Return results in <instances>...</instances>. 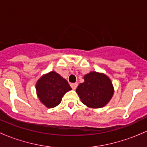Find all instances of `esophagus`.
<instances>
[{
    "label": "esophagus",
    "instance_id": "1",
    "mask_svg": "<svg viewBox=\"0 0 147 147\" xmlns=\"http://www.w3.org/2000/svg\"><path fill=\"white\" fill-rule=\"evenodd\" d=\"M78 83H71L70 84V86L72 88V90H75L77 88V87H78Z\"/></svg>",
    "mask_w": 147,
    "mask_h": 147
}]
</instances>
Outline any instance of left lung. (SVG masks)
<instances>
[{"label": "left lung", "mask_w": 147, "mask_h": 147, "mask_svg": "<svg viewBox=\"0 0 147 147\" xmlns=\"http://www.w3.org/2000/svg\"><path fill=\"white\" fill-rule=\"evenodd\" d=\"M76 92L87 107L98 109L109 103L113 97L115 89L107 75L92 71L84 75V82L78 85Z\"/></svg>", "instance_id": "left-lung-1"}]
</instances>
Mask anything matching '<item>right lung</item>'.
<instances>
[{
	"label": "right lung",
	"mask_w": 147,
	"mask_h": 147,
	"mask_svg": "<svg viewBox=\"0 0 147 147\" xmlns=\"http://www.w3.org/2000/svg\"><path fill=\"white\" fill-rule=\"evenodd\" d=\"M37 96L47 108H53L62 101L64 94L72 90L67 81L55 71L44 74L35 84Z\"/></svg>",
	"instance_id": "obj_1"
}]
</instances>
